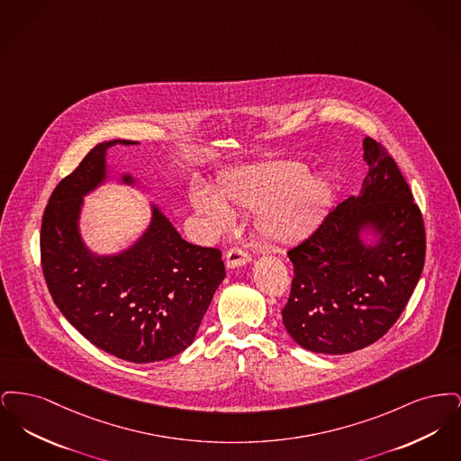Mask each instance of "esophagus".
<instances>
[{
    "label": "esophagus",
    "instance_id": "34e87169",
    "mask_svg": "<svg viewBox=\"0 0 461 461\" xmlns=\"http://www.w3.org/2000/svg\"><path fill=\"white\" fill-rule=\"evenodd\" d=\"M249 263H250V254H247L245 250H241L239 247H233L228 250V254H226V267L228 269H235L239 266Z\"/></svg>",
    "mask_w": 461,
    "mask_h": 461
}]
</instances>
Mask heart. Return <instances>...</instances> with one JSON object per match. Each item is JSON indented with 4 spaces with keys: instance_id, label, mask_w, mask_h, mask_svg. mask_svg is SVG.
Returning a JSON list of instances; mask_svg holds the SVG:
<instances>
[{
    "instance_id": "1",
    "label": "heart",
    "mask_w": 461,
    "mask_h": 461,
    "mask_svg": "<svg viewBox=\"0 0 461 461\" xmlns=\"http://www.w3.org/2000/svg\"><path fill=\"white\" fill-rule=\"evenodd\" d=\"M333 198L327 177L311 176L299 162H273L226 176L218 192L194 185L190 200L211 231L228 230L231 209L256 212V230L267 243L301 240L325 214Z\"/></svg>"
}]
</instances>
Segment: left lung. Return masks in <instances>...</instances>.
<instances>
[{
	"mask_svg": "<svg viewBox=\"0 0 461 461\" xmlns=\"http://www.w3.org/2000/svg\"><path fill=\"white\" fill-rule=\"evenodd\" d=\"M368 175L359 195L331 209L288 250L294 264L282 309L290 337L307 351L348 354L384 337L417 286L425 228L394 158L363 140Z\"/></svg>",
	"mask_w": 461,
	"mask_h": 461,
	"instance_id": "1",
	"label": "left lung"
}]
</instances>
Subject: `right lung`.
Wrapping results in <instances>:
<instances>
[{
    "instance_id": "add662e5",
    "label": "right lung",
    "mask_w": 461,
    "mask_h": 461,
    "mask_svg": "<svg viewBox=\"0 0 461 461\" xmlns=\"http://www.w3.org/2000/svg\"><path fill=\"white\" fill-rule=\"evenodd\" d=\"M130 140L98 143L53 190L41 224L44 280L67 321L93 346L131 363H154L185 351L226 276L218 249L181 239L152 203V220L119 254L100 256L81 237L85 197L109 177L107 150ZM121 183L136 185L131 175Z\"/></svg>"
}]
</instances>
